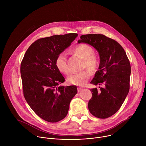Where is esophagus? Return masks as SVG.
<instances>
[{
	"mask_svg": "<svg viewBox=\"0 0 146 146\" xmlns=\"http://www.w3.org/2000/svg\"><path fill=\"white\" fill-rule=\"evenodd\" d=\"M82 90H83V88H81V87H78V88H77L78 92H81Z\"/></svg>",
	"mask_w": 146,
	"mask_h": 146,
	"instance_id": "34e87169",
	"label": "esophagus"
}]
</instances>
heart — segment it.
<instances>
[{
	"mask_svg": "<svg viewBox=\"0 0 146 146\" xmlns=\"http://www.w3.org/2000/svg\"><path fill=\"white\" fill-rule=\"evenodd\" d=\"M72 52L83 59V68H87L92 72L95 71L99 65V59L94 54V48L86 44H80L75 46ZM55 66L57 69L62 73L68 74L69 70L67 65V59L64 52L59 54L55 59ZM91 76L89 70H86L80 73L73 74L67 78L69 84L73 86H84L88 81Z\"/></svg>",
	"mask_w": 146,
	"mask_h": 146,
	"instance_id": "b5f03b06",
	"label": "heart"
}]
</instances>
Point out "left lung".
I'll return each mask as SVG.
<instances>
[{
  "instance_id": "1",
  "label": "left lung",
  "mask_w": 146,
  "mask_h": 146,
  "mask_svg": "<svg viewBox=\"0 0 146 146\" xmlns=\"http://www.w3.org/2000/svg\"><path fill=\"white\" fill-rule=\"evenodd\" d=\"M78 43L92 46L100 56L99 70L91 83L103 87L91 89L88 109L97 118L110 117L119 109L129 91L131 69L126 52L117 41L102 34L82 35Z\"/></svg>"
}]
</instances>
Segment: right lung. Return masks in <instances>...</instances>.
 I'll return each mask as SVG.
<instances>
[{
    "label": "right lung",
    "mask_w": 146,
    "mask_h": 146,
    "mask_svg": "<svg viewBox=\"0 0 146 146\" xmlns=\"http://www.w3.org/2000/svg\"><path fill=\"white\" fill-rule=\"evenodd\" d=\"M77 35L72 33L37 40L21 64L24 98L33 111L49 122H58L67 115L70 101L77 93L76 86H58L65 78L55 64L58 55Z\"/></svg>",
    "instance_id": "1"
}]
</instances>
